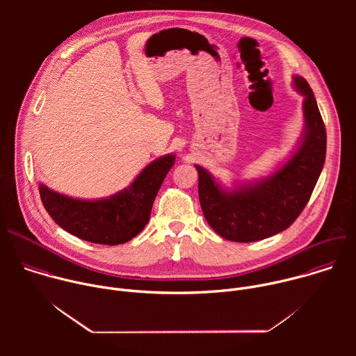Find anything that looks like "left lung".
Instances as JSON below:
<instances>
[{"label": "left lung", "instance_id": "8db88e82", "mask_svg": "<svg viewBox=\"0 0 356 356\" xmlns=\"http://www.w3.org/2000/svg\"><path fill=\"white\" fill-rule=\"evenodd\" d=\"M304 95V129L291 156L270 176L222 187L209 170L195 165L198 198L210 227L234 242H255L289 228L301 214L321 175L327 132L307 80L293 76Z\"/></svg>", "mask_w": 356, "mask_h": 356}]
</instances>
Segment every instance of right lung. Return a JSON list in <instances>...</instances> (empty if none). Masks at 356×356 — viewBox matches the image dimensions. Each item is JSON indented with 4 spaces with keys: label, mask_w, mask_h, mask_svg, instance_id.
I'll return each instance as SVG.
<instances>
[{
    "label": "right lung",
    "mask_w": 356,
    "mask_h": 356,
    "mask_svg": "<svg viewBox=\"0 0 356 356\" xmlns=\"http://www.w3.org/2000/svg\"><path fill=\"white\" fill-rule=\"evenodd\" d=\"M175 161L173 154L155 159L128 187L106 198H73L40 183V200L52 220L69 234L92 243H125L147 224L156 194Z\"/></svg>",
    "instance_id": "right-lung-1"
}]
</instances>
